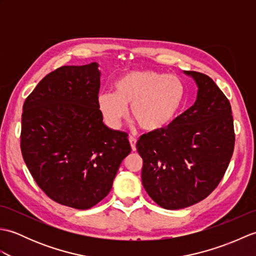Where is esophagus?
Returning a JSON list of instances; mask_svg holds the SVG:
<instances>
[{
    "label": "esophagus",
    "mask_w": 256,
    "mask_h": 256,
    "mask_svg": "<svg viewBox=\"0 0 256 256\" xmlns=\"http://www.w3.org/2000/svg\"><path fill=\"white\" fill-rule=\"evenodd\" d=\"M128 140H130V144H131L132 150H133V152L136 150V142H138L136 138H133V136H130V138H128Z\"/></svg>",
    "instance_id": "1"
}]
</instances>
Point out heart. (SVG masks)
<instances>
[{
    "instance_id": "obj_1",
    "label": "heart",
    "mask_w": 256,
    "mask_h": 256,
    "mask_svg": "<svg viewBox=\"0 0 256 256\" xmlns=\"http://www.w3.org/2000/svg\"><path fill=\"white\" fill-rule=\"evenodd\" d=\"M114 94L98 96V108L113 130L121 126L131 106V116L143 131L156 133L176 118L184 102V91L176 76L155 70H134L113 84Z\"/></svg>"
}]
</instances>
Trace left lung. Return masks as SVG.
Listing matches in <instances>:
<instances>
[{"label":"left lung","mask_w":256,"mask_h":256,"mask_svg":"<svg viewBox=\"0 0 256 256\" xmlns=\"http://www.w3.org/2000/svg\"><path fill=\"white\" fill-rule=\"evenodd\" d=\"M184 72L198 86L194 106L136 143L146 192L168 210L192 206L214 192L229 166L236 140L231 106L224 92L206 74Z\"/></svg>","instance_id":"obj_1"}]
</instances>
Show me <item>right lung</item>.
Listing matches in <instances>:
<instances>
[{
  "label": "right lung",
  "mask_w": 256,
  "mask_h": 256,
  "mask_svg": "<svg viewBox=\"0 0 256 256\" xmlns=\"http://www.w3.org/2000/svg\"><path fill=\"white\" fill-rule=\"evenodd\" d=\"M98 67L64 66L48 74L22 114L20 150L32 178L50 199L80 210L106 197L131 153L128 134L103 123Z\"/></svg>",
  "instance_id": "right-lung-1"
}]
</instances>
